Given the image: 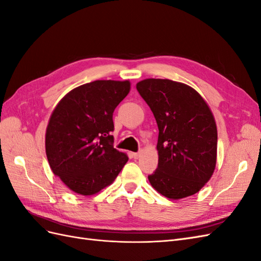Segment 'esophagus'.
<instances>
[{"label": "esophagus", "instance_id": "1", "mask_svg": "<svg viewBox=\"0 0 261 261\" xmlns=\"http://www.w3.org/2000/svg\"><path fill=\"white\" fill-rule=\"evenodd\" d=\"M132 155H133L134 159H138V158L140 156V152H133Z\"/></svg>", "mask_w": 261, "mask_h": 261}]
</instances>
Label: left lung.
Wrapping results in <instances>:
<instances>
[{"label": "left lung", "mask_w": 261, "mask_h": 261, "mask_svg": "<svg viewBox=\"0 0 261 261\" xmlns=\"http://www.w3.org/2000/svg\"><path fill=\"white\" fill-rule=\"evenodd\" d=\"M136 88L159 128V160L150 184L174 200L198 193L217 164V124L207 102L191 86L170 80L147 78Z\"/></svg>", "instance_id": "obj_1"}]
</instances>
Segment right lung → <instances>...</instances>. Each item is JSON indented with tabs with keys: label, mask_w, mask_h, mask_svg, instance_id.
<instances>
[{
	"label": "right lung",
	"mask_w": 261,
	"mask_h": 261,
	"mask_svg": "<svg viewBox=\"0 0 261 261\" xmlns=\"http://www.w3.org/2000/svg\"><path fill=\"white\" fill-rule=\"evenodd\" d=\"M129 90L128 81H96L70 90L53 110L45 132L46 158L74 193H99L128 161L113 147L111 134L114 110Z\"/></svg>",
	"instance_id": "right-lung-1"
}]
</instances>
